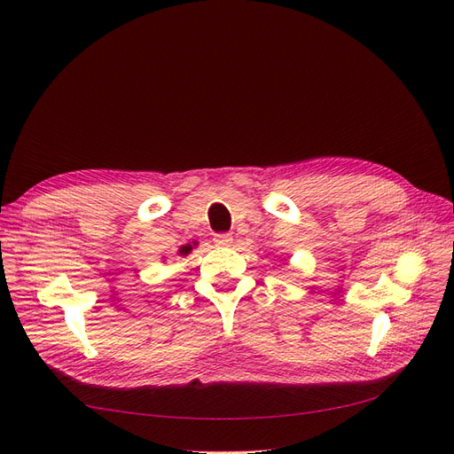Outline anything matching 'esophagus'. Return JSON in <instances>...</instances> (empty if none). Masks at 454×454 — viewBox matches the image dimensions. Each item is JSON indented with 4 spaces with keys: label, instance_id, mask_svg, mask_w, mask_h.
I'll return each mask as SVG.
<instances>
[{
    "label": "esophagus",
    "instance_id": "obj_1",
    "mask_svg": "<svg viewBox=\"0 0 454 454\" xmlns=\"http://www.w3.org/2000/svg\"><path fill=\"white\" fill-rule=\"evenodd\" d=\"M214 244L215 246H231L232 237L229 235V232H217V235H214Z\"/></svg>",
    "mask_w": 454,
    "mask_h": 454
}]
</instances>
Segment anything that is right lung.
Returning a JSON list of instances; mask_svg holds the SVG:
<instances>
[{
    "instance_id": "1",
    "label": "right lung",
    "mask_w": 454,
    "mask_h": 454,
    "mask_svg": "<svg viewBox=\"0 0 454 454\" xmlns=\"http://www.w3.org/2000/svg\"><path fill=\"white\" fill-rule=\"evenodd\" d=\"M191 250H193V248H191V244H185V246H182V248H180V255H187Z\"/></svg>"
}]
</instances>
